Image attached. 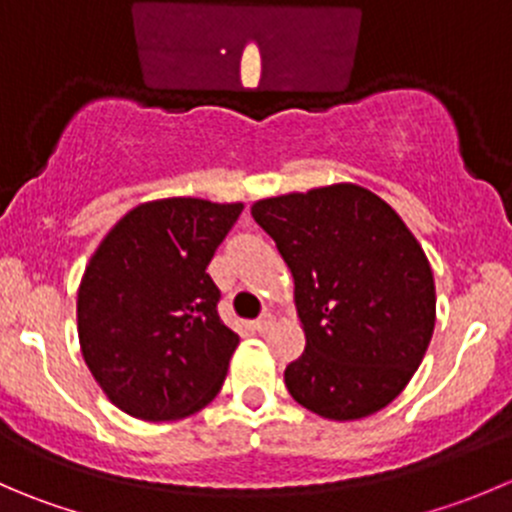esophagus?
<instances>
[{
    "label": "esophagus",
    "mask_w": 512,
    "mask_h": 512,
    "mask_svg": "<svg viewBox=\"0 0 512 512\" xmlns=\"http://www.w3.org/2000/svg\"><path fill=\"white\" fill-rule=\"evenodd\" d=\"M272 325H275V315H272V312H265V315H260L252 322V327H255L257 332H267Z\"/></svg>",
    "instance_id": "esophagus-1"
}]
</instances>
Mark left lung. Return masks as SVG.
<instances>
[{
	"label": "left lung",
	"instance_id": "obj_1",
	"mask_svg": "<svg viewBox=\"0 0 512 512\" xmlns=\"http://www.w3.org/2000/svg\"><path fill=\"white\" fill-rule=\"evenodd\" d=\"M295 280L305 352L285 370L292 398L327 420L393 403L435 330V280L398 212L352 182L252 205Z\"/></svg>",
	"mask_w": 512,
	"mask_h": 512
}]
</instances>
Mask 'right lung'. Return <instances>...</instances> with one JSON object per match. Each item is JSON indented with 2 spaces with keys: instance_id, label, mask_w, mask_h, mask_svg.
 Listing matches in <instances>:
<instances>
[{
  "instance_id": "right-lung-1",
  "label": "right lung",
  "mask_w": 512,
  "mask_h": 512,
  "mask_svg": "<svg viewBox=\"0 0 512 512\" xmlns=\"http://www.w3.org/2000/svg\"><path fill=\"white\" fill-rule=\"evenodd\" d=\"M242 202H142L104 235L77 290L82 357L122 413L187 418L215 400L240 335L217 315L212 255Z\"/></svg>"
}]
</instances>
